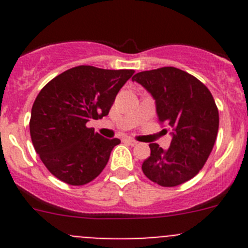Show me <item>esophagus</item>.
I'll list each match as a JSON object with an SVG mask.
<instances>
[{"label":"esophagus","instance_id":"1","mask_svg":"<svg viewBox=\"0 0 248 248\" xmlns=\"http://www.w3.org/2000/svg\"><path fill=\"white\" fill-rule=\"evenodd\" d=\"M124 141H125V143H128V144H130V145H137V144H138L137 140L130 139V138H125V139H124Z\"/></svg>","mask_w":248,"mask_h":248}]
</instances>
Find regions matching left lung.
<instances>
[{
	"instance_id": "left-lung-1",
	"label": "left lung",
	"mask_w": 248,
	"mask_h": 248,
	"mask_svg": "<svg viewBox=\"0 0 248 248\" xmlns=\"http://www.w3.org/2000/svg\"><path fill=\"white\" fill-rule=\"evenodd\" d=\"M133 80L150 92L159 123L172 130L168 150L155 143L149 145L150 156L144 160L143 172L164 187L189 181L203 168L217 137L218 109L211 92L175 67L139 72Z\"/></svg>"
}]
</instances>
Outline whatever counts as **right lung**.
<instances>
[{
    "instance_id": "1",
    "label": "right lung",
    "mask_w": 248,
    "mask_h": 248,
    "mask_svg": "<svg viewBox=\"0 0 248 248\" xmlns=\"http://www.w3.org/2000/svg\"><path fill=\"white\" fill-rule=\"evenodd\" d=\"M133 74V69L78 65L41 89L31 111L30 133L50 174L80 186L103 171L120 140L100 137L87 122L108 115L118 92Z\"/></svg>"
}]
</instances>
